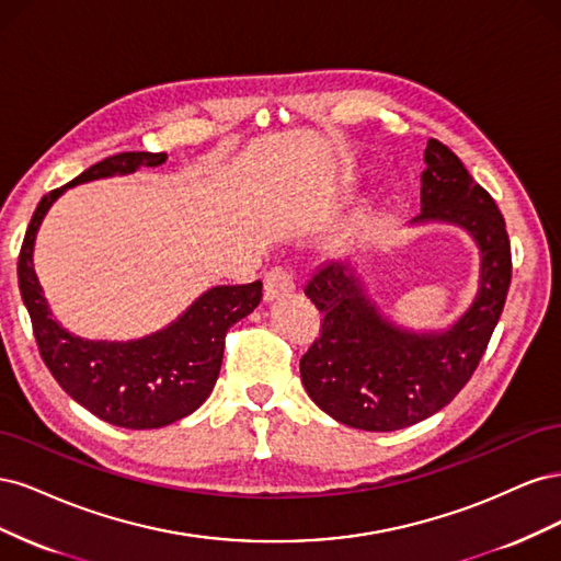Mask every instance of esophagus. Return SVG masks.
Instances as JSON below:
<instances>
[{"label":"esophagus","instance_id":"34e87169","mask_svg":"<svg viewBox=\"0 0 561 561\" xmlns=\"http://www.w3.org/2000/svg\"><path fill=\"white\" fill-rule=\"evenodd\" d=\"M295 290V278L287 268L283 266H274L264 276V299L266 301H274L287 293Z\"/></svg>","mask_w":561,"mask_h":561}]
</instances>
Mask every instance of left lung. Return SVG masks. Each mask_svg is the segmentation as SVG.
I'll return each mask as SVG.
<instances>
[{
    "label": "left lung",
    "mask_w": 561,
    "mask_h": 561,
    "mask_svg": "<svg viewBox=\"0 0 561 561\" xmlns=\"http://www.w3.org/2000/svg\"><path fill=\"white\" fill-rule=\"evenodd\" d=\"M423 161L412 222L466 229L480 248V287L451 328L412 332L377 309L348 262L316 271L304 295L322 313V330L299 360L301 383L322 412L351 428L400 431L447 407L478 369L511 287V241L496 201L439 140H428Z\"/></svg>",
    "instance_id": "1"
}]
</instances>
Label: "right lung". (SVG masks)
Instances as JSON below:
<instances>
[{"mask_svg": "<svg viewBox=\"0 0 561 561\" xmlns=\"http://www.w3.org/2000/svg\"><path fill=\"white\" fill-rule=\"evenodd\" d=\"M159 151H124L91 165L60 190L48 192L32 215L19 257V287L27 307L42 360L72 400L112 426L161 428L196 412L213 393L233 322L257 309L262 283L217 285L203 293L171 325L135 342H91L50 318L32 264L35 239L54 201L75 184L165 163Z\"/></svg>", "mask_w": 561, "mask_h": 561, "instance_id": "1", "label": "right lung"}]
</instances>
